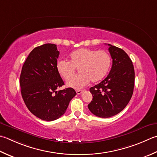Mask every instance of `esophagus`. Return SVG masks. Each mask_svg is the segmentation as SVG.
Wrapping results in <instances>:
<instances>
[{
    "label": "esophagus",
    "instance_id": "obj_1",
    "mask_svg": "<svg viewBox=\"0 0 157 157\" xmlns=\"http://www.w3.org/2000/svg\"><path fill=\"white\" fill-rule=\"evenodd\" d=\"M76 93H77V94H81L83 93V90H77Z\"/></svg>",
    "mask_w": 157,
    "mask_h": 157
}]
</instances>
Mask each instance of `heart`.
I'll return each mask as SVG.
<instances>
[{
  "instance_id": "obj_1",
  "label": "heart",
  "mask_w": 157,
  "mask_h": 157,
  "mask_svg": "<svg viewBox=\"0 0 157 157\" xmlns=\"http://www.w3.org/2000/svg\"><path fill=\"white\" fill-rule=\"evenodd\" d=\"M112 58L105 51H97L88 48H80L69 55V62L59 60L56 69L62 78L68 81L78 69L80 75L67 83V86L79 90L86 86L90 81L100 82L109 72Z\"/></svg>"
}]
</instances>
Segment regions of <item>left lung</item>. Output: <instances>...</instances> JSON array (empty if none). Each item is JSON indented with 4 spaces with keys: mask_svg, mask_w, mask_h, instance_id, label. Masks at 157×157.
<instances>
[{
    "mask_svg": "<svg viewBox=\"0 0 157 157\" xmlns=\"http://www.w3.org/2000/svg\"><path fill=\"white\" fill-rule=\"evenodd\" d=\"M112 58L109 75L99 84L90 88L93 100L88 107L94 115L109 118L122 111L133 93L135 71L127 54L122 49L108 44Z\"/></svg>",
    "mask_w": 157,
    "mask_h": 157,
    "instance_id": "8db88e82",
    "label": "left lung"
}]
</instances>
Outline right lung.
Segmentation results:
<instances>
[{"instance_id": "right-lung-1", "label": "right lung", "mask_w": 157, "mask_h": 157, "mask_svg": "<svg viewBox=\"0 0 157 157\" xmlns=\"http://www.w3.org/2000/svg\"><path fill=\"white\" fill-rule=\"evenodd\" d=\"M59 52L56 45L46 44L34 48L21 69V97L28 109L46 121L59 118L76 95L72 88L56 91L64 82L56 69Z\"/></svg>"}]
</instances>
